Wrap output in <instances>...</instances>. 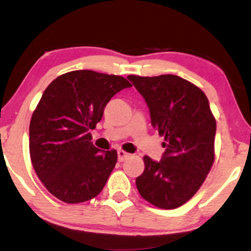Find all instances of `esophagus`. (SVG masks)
Wrapping results in <instances>:
<instances>
[{
  "label": "esophagus",
  "instance_id": "obj_1",
  "mask_svg": "<svg viewBox=\"0 0 251 251\" xmlns=\"http://www.w3.org/2000/svg\"><path fill=\"white\" fill-rule=\"evenodd\" d=\"M128 157H131V154L124 151V150H119V151H118V159H119V162H124V160L127 159Z\"/></svg>",
  "mask_w": 251,
  "mask_h": 251
}]
</instances>
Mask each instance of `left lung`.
Listing matches in <instances>:
<instances>
[{
    "label": "left lung",
    "mask_w": 251,
    "mask_h": 251,
    "mask_svg": "<svg viewBox=\"0 0 251 251\" xmlns=\"http://www.w3.org/2000/svg\"><path fill=\"white\" fill-rule=\"evenodd\" d=\"M127 79L148 103L151 124L165 148L159 163L144 155L145 170L135 179L138 191L157 208H179L200 190L215 162L216 119L208 98L172 74Z\"/></svg>",
    "instance_id": "1"
}]
</instances>
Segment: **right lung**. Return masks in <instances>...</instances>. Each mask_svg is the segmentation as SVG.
<instances>
[{
    "label": "right lung",
    "instance_id": "add662e5",
    "mask_svg": "<svg viewBox=\"0 0 251 251\" xmlns=\"http://www.w3.org/2000/svg\"><path fill=\"white\" fill-rule=\"evenodd\" d=\"M131 86L123 76L85 70L62 74L45 89L30 119L29 153L37 177L57 200L76 204L101 192L118 154L98 150L91 129L111 98Z\"/></svg>",
    "mask_w": 251,
    "mask_h": 251
}]
</instances>
